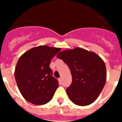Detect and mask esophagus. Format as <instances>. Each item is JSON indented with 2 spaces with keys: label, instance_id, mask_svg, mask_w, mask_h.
Segmentation results:
<instances>
[{
  "label": "esophagus",
  "instance_id": "1",
  "mask_svg": "<svg viewBox=\"0 0 122 122\" xmlns=\"http://www.w3.org/2000/svg\"><path fill=\"white\" fill-rule=\"evenodd\" d=\"M59 84H62V79L61 78H59Z\"/></svg>",
  "mask_w": 122,
  "mask_h": 122
}]
</instances>
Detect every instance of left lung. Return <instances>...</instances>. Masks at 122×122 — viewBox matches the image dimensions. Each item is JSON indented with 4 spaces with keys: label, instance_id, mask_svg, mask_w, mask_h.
<instances>
[{
    "label": "left lung",
    "instance_id": "1",
    "mask_svg": "<svg viewBox=\"0 0 122 122\" xmlns=\"http://www.w3.org/2000/svg\"><path fill=\"white\" fill-rule=\"evenodd\" d=\"M57 57L66 63L71 71L72 83L66 90L71 101L81 106L93 103L106 82L103 59L93 52L81 48L60 52Z\"/></svg>",
    "mask_w": 122,
    "mask_h": 122
}]
</instances>
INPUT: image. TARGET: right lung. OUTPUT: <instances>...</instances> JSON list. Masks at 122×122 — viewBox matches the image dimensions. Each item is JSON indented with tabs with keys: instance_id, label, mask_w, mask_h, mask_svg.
Instances as JSON below:
<instances>
[{
	"instance_id": "right-lung-1",
	"label": "right lung",
	"mask_w": 122,
	"mask_h": 122,
	"mask_svg": "<svg viewBox=\"0 0 122 122\" xmlns=\"http://www.w3.org/2000/svg\"><path fill=\"white\" fill-rule=\"evenodd\" d=\"M61 49L39 46L29 49L19 57L15 67V77L22 97L35 105L48 103L59 87L52 76L51 60Z\"/></svg>"
}]
</instances>
